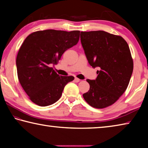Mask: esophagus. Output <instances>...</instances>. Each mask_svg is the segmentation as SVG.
I'll return each instance as SVG.
<instances>
[{"label":"esophagus","instance_id":"obj_1","mask_svg":"<svg viewBox=\"0 0 148 148\" xmlns=\"http://www.w3.org/2000/svg\"><path fill=\"white\" fill-rule=\"evenodd\" d=\"M80 81V79L79 78H77V77H75L74 78V82H79Z\"/></svg>","mask_w":148,"mask_h":148}]
</instances>
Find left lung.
<instances>
[{"instance_id":"8db88e82","label":"left lung","mask_w":148,"mask_h":148,"mask_svg":"<svg viewBox=\"0 0 148 148\" xmlns=\"http://www.w3.org/2000/svg\"><path fill=\"white\" fill-rule=\"evenodd\" d=\"M80 40L89 64L98 67L95 79H87L90 88L83 97L90 106L104 108L115 103L128 87L133 61L121 36L103 31L81 32Z\"/></svg>"}]
</instances>
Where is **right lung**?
I'll list each match as a JSON object with an SVG mask.
<instances>
[{"label": "right lung", "instance_id": "add662e5", "mask_svg": "<svg viewBox=\"0 0 148 148\" xmlns=\"http://www.w3.org/2000/svg\"><path fill=\"white\" fill-rule=\"evenodd\" d=\"M79 31L48 29L32 32L18 51L16 67L19 81L29 99L40 106L56 102L64 86L74 76H60L51 66L61 59L64 52L76 45Z\"/></svg>", "mask_w": 148, "mask_h": 148}]
</instances>
